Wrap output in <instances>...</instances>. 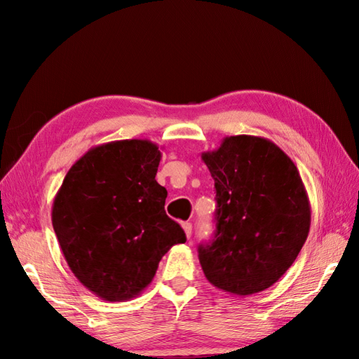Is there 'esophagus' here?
Returning <instances> with one entry per match:
<instances>
[{"mask_svg":"<svg viewBox=\"0 0 359 359\" xmlns=\"http://www.w3.org/2000/svg\"><path fill=\"white\" fill-rule=\"evenodd\" d=\"M182 228H184L187 238H188V239L191 238V234H193V225L189 224V222H184V224H182Z\"/></svg>","mask_w":359,"mask_h":359,"instance_id":"1","label":"esophagus"}]
</instances>
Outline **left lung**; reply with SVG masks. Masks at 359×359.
Returning a JSON list of instances; mask_svg holds the SVG:
<instances>
[{"instance_id":"obj_1","label":"left lung","mask_w":359,"mask_h":359,"mask_svg":"<svg viewBox=\"0 0 359 359\" xmlns=\"http://www.w3.org/2000/svg\"><path fill=\"white\" fill-rule=\"evenodd\" d=\"M202 160L217 202L215 239L199 245L205 278L231 294L262 292L307 241L311 210L299 171L278 144L256 135L225 137Z\"/></svg>"}]
</instances>
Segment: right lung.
I'll use <instances>...</instances> for the list:
<instances>
[{
  "instance_id": "right-lung-1",
  "label": "right lung",
  "mask_w": 359,
  "mask_h": 359,
  "mask_svg": "<svg viewBox=\"0 0 359 359\" xmlns=\"http://www.w3.org/2000/svg\"><path fill=\"white\" fill-rule=\"evenodd\" d=\"M160 158L149 140L98 144L71 166L53 199L52 225L66 262L103 301L140 294L163 255L187 241L165 212Z\"/></svg>"
}]
</instances>
